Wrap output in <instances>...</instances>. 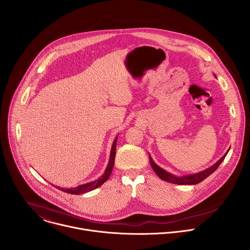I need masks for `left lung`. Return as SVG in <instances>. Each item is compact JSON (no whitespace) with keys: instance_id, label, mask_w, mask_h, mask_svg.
I'll use <instances>...</instances> for the list:
<instances>
[{"instance_id":"obj_1","label":"left lung","mask_w":250,"mask_h":250,"mask_svg":"<svg viewBox=\"0 0 250 250\" xmlns=\"http://www.w3.org/2000/svg\"><path fill=\"white\" fill-rule=\"evenodd\" d=\"M216 78H217V76H216ZM229 151V149L226 152V154L220 160H218L215 164L211 165L210 167H208V168H207V169H205V170H203L199 173L189 174V175H184V176H176L174 174H171V173L165 171L163 168L159 167L153 161V159L151 158L150 155H149V160H150V165H151L152 169L154 170V172L157 174V176L160 178L161 180L166 181V182H170V183H173V184H177V185H196V184H199L200 182H202L203 180H205L206 178H208L210 174H212L218 169V167L224 161V159L227 156Z\"/></svg>"}]
</instances>
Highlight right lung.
Instances as JSON below:
<instances>
[{
    "label": "right lung",
    "mask_w": 250,
    "mask_h": 250,
    "mask_svg": "<svg viewBox=\"0 0 250 250\" xmlns=\"http://www.w3.org/2000/svg\"><path fill=\"white\" fill-rule=\"evenodd\" d=\"M117 140H118V136H116L114 142H113V146H112V149H111V154H110V159H109V163L108 165H106V168L104 172V174L98 178L97 180L95 181H91L89 183H86V184H82V185H79L77 187H74V188H60V187H57L55 186L57 189L65 192V193H68V194H73V195H80V194H84V193H87V192H90L92 190H95L97 188H99L100 186H102L106 180L109 179V177L113 171V168H114V164H115V157H116V150H117Z\"/></svg>",
    "instance_id": "obj_1"
}]
</instances>
